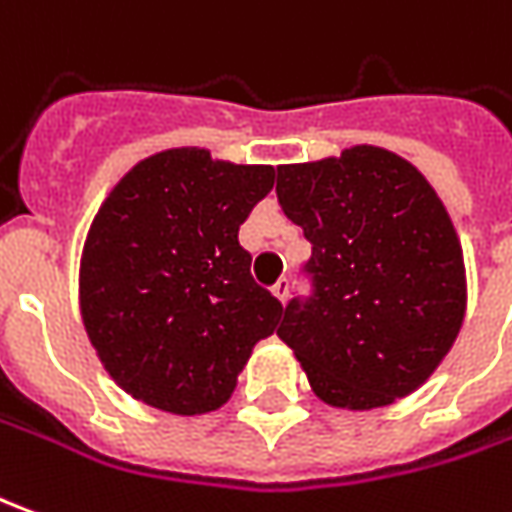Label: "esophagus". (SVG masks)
Masks as SVG:
<instances>
[{
    "label": "esophagus",
    "instance_id": "obj_1",
    "mask_svg": "<svg viewBox=\"0 0 512 512\" xmlns=\"http://www.w3.org/2000/svg\"><path fill=\"white\" fill-rule=\"evenodd\" d=\"M288 288H291V285H288V280L283 277V280H277V283L271 285V294H274L280 302H285L288 300Z\"/></svg>",
    "mask_w": 512,
    "mask_h": 512
}]
</instances>
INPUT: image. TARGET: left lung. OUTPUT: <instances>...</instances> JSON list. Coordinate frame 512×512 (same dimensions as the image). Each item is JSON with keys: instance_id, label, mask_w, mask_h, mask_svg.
<instances>
[{"instance_id": "left-lung-1", "label": "left lung", "mask_w": 512, "mask_h": 512, "mask_svg": "<svg viewBox=\"0 0 512 512\" xmlns=\"http://www.w3.org/2000/svg\"><path fill=\"white\" fill-rule=\"evenodd\" d=\"M277 201L311 241L308 300L285 305L283 339L330 406L378 409L412 395L465 316L457 229L426 176L392 151L280 165Z\"/></svg>"}]
</instances>
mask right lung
I'll use <instances>...</instances> for the list:
<instances>
[{
	"instance_id": "obj_1",
	"label": "right lung",
	"mask_w": 512,
	"mask_h": 512,
	"mask_svg": "<svg viewBox=\"0 0 512 512\" xmlns=\"http://www.w3.org/2000/svg\"><path fill=\"white\" fill-rule=\"evenodd\" d=\"M274 187L271 165L170 148L114 184L81 257V316L100 364L131 398L207 415L232 398L283 305L252 277L238 229Z\"/></svg>"
}]
</instances>
